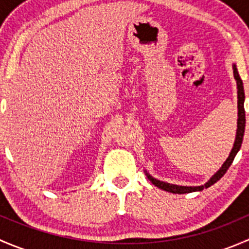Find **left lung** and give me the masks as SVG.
Segmentation results:
<instances>
[{
	"instance_id": "left-lung-1",
	"label": "left lung",
	"mask_w": 249,
	"mask_h": 249,
	"mask_svg": "<svg viewBox=\"0 0 249 249\" xmlns=\"http://www.w3.org/2000/svg\"><path fill=\"white\" fill-rule=\"evenodd\" d=\"M233 76H235L236 83H237V107H238V119H237V132H236V140L235 143H233V147L231 153H230L229 158L227 159V161L223 164V166L220 167V170L206 183L205 185H201V187H179V185H175V184H169V183L161 182V180H158L155 178H153L152 176L145 173L148 177V179L153 183L154 185H157L158 188L162 190H166V192L173 193V194H185V193H192V192H199V190H202L203 188H208L211 187L212 184H214L217 180H219L223 176L225 175V172L228 171V169L230 167V165L232 164L233 159H235L236 154L240 150L241 144H242L243 141V135H245V127H246V114H245V91H243V84L242 80H241L240 74H238L237 69L233 65Z\"/></svg>"
}]
</instances>
